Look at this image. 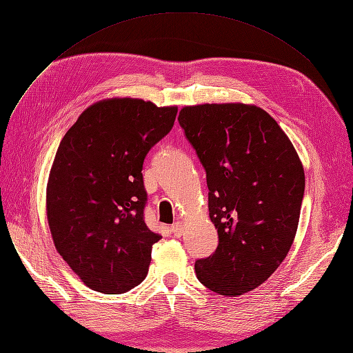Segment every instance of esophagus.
Returning a JSON list of instances; mask_svg holds the SVG:
<instances>
[{
	"instance_id": "esophagus-1",
	"label": "esophagus",
	"mask_w": 353,
	"mask_h": 353,
	"mask_svg": "<svg viewBox=\"0 0 353 353\" xmlns=\"http://www.w3.org/2000/svg\"><path fill=\"white\" fill-rule=\"evenodd\" d=\"M171 232H172V234L176 236V237L182 236V233H184V224L179 223V221L174 223V224L171 225Z\"/></svg>"
}]
</instances>
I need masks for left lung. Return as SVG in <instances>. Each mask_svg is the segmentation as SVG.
Here are the masks:
<instances>
[{"label": "left lung", "instance_id": "left-lung-1", "mask_svg": "<svg viewBox=\"0 0 353 353\" xmlns=\"http://www.w3.org/2000/svg\"><path fill=\"white\" fill-rule=\"evenodd\" d=\"M179 125L207 175L213 255L195 262L208 290L237 297L258 288L287 256L297 233L304 168L268 112L242 103L187 105Z\"/></svg>", "mask_w": 353, "mask_h": 353}]
</instances>
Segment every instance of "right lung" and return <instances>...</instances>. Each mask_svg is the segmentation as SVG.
<instances>
[{"mask_svg": "<svg viewBox=\"0 0 353 353\" xmlns=\"http://www.w3.org/2000/svg\"><path fill=\"white\" fill-rule=\"evenodd\" d=\"M178 107L139 98H108L90 105L63 136L46 188L56 250L83 284L121 294L148 275L152 232L143 210V161L171 132Z\"/></svg>", "mask_w": 353, "mask_h": 353, "instance_id": "obj_1", "label": "right lung"}]
</instances>
